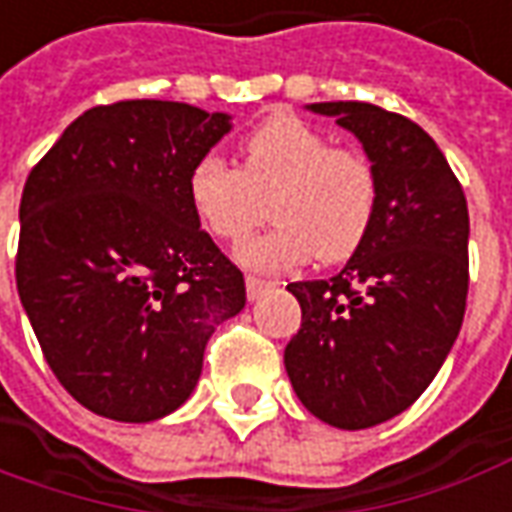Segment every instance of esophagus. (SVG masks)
Instances as JSON below:
<instances>
[{"instance_id": "obj_1", "label": "esophagus", "mask_w": 512, "mask_h": 512, "mask_svg": "<svg viewBox=\"0 0 512 512\" xmlns=\"http://www.w3.org/2000/svg\"><path fill=\"white\" fill-rule=\"evenodd\" d=\"M245 287H248L250 301H256V298H259V295H262V292L270 287V281H264V278H256V276H248L245 278Z\"/></svg>"}]
</instances>
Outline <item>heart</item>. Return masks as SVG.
Returning <instances> with one entry per match:
<instances>
[{
	"mask_svg": "<svg viewBox=\"0 0 512 512\" xmlns=\"http://www.w3.org/2000/svg\"><path fill=\"white\" fill-rule=\"evenodd\" d=\"M242 164L206 153L189 169L186 195L200 225L222 242H239L270 217L276 225L248 239L236 256L256 270H287L348 259L365 242L379 181L357 150L331 147L326 133L292 114H273L239 144Z\"/></svg>",
	"mask_w": 512,
	"mask_h": 512,
	"instance_id": "obj_1",
	"label": "heart"
}]
</instances>
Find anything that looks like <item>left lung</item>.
<instances>
[{"label": "left lung", "instance_id": "8db88e82", "mask_svg": "<svg viewBox=\"0 0 512 512\" xmlns=\"http://www.w3.org/2000/svg\"><path fill=\"white\" fill-rule=\"evenodd\" d=\"M357 136L379 181L365 242L331 278L295 281L301 329L284 365L301 404L337 429L404 412L438 376L468 295V206L446 155L412 119L370 102H315Z\"/></svg>", "mask_w": 512, "mask_h": 512}]
</instances>
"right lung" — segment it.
Instances as JSON below:
<instances>
[{
    "label": "right lung",
    "mask_w": 512,
    "mask_h": 512,
    "mask_svg": "<svg viewBox=\"0 0 512 512\" xmlns=\"http://www.w3.org/2000/svg\"><path fill=\"white\" fill-rule=\"evenodd\" d=\"M228 114L122 100L77 116L27 175L16 287L44 359L86 410L147 424L192 396L245 278L192 211Z\"/></svg>",
    "instance_id": "add662e5"
}]
</instances>
